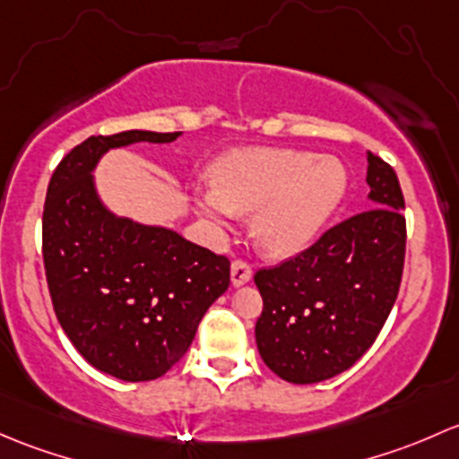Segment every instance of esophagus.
I'll use <instances>...</instances> for the list:
<instances>
[{"label":"esophagus","mask_w":459,"mask_h":459,"mask_svg":"<svg viewBox=\"0 0 459 459\" xmlns=\"http://www.w3.org/2000/svg\"><path fill=\"white\" fill-rule=\"evenodd\" d=\"M249 278H252V264L247 261L231 263V285L240 287L245 282H249Z\"/></svg>","instance_id":"esophagus-1"}]
</instances>
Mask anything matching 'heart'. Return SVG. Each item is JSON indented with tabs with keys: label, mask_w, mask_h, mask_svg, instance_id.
Returning a JSON list of instances; mask_svg holds the SVG:
<instances>
[{
	"label": "heart",
	"mask_w": 459,
	"mask_h": 459,
	"mask_svg": "<svg viewBox=\"0 0 459 459\" xmlns=\"http://www.w3.org/2000/svg\"><path fill=\"white\" fill-rule=\"evenodd\" d=\"M347 192V172L333 157L300 150L247 148L212 168V187L196 210L214 225L254 212L252 234L264 252L290 256L311 243Z\"/></svg>",
	"instance_id": "b5f03b06"
}]
</instances>
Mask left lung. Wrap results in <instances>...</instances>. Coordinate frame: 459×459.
Returning <instances> with one entry per match:
<instances>
[{
    "instance_id": "left-lung-1",
    "label": "left lung",
    "mask_w": 459,
    "mask_h": 459,
    "mask_svg": "<svg viewBox=\"0 0 459 459\" xmlns=\"http://www.w3.org/2000/svg\"><path fill=\"white\" fill-rule=\"evenodd\" d=\"M369 207L305 252L254 273L258 353L278 377L314 385L353 365L380 333L404 269V196L395 169L367 154Z\"/></svg>"
}]
</instances>
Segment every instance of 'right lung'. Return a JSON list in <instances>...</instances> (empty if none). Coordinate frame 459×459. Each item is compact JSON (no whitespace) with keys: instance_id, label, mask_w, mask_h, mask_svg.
Instances as JSON below:
<instances>
[{"instance_id":"1","label":"right lung","mask_w":459,"mask_h":459,"mask_svg":"<svg viewBox=\"0 0 459 459\" xmlns=\"http://www.w3.org/2000/svg\"><path fill=\"white\" fill-rule=\"evenodd\" d=\"M178 134L90 136L56 165L44 203L41 249L56 320L94 369L126 382L172 369L230 287L228 256L172 230L119 219L94 190L92 169L108 150Z\"/></svg>"}]
</instances>
